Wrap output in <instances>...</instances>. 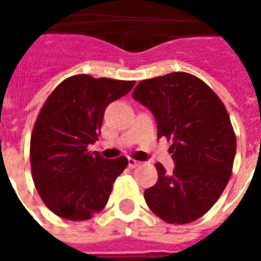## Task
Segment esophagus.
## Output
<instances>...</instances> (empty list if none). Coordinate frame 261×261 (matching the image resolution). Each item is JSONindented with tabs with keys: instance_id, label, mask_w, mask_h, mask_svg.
Listing matches in <instances>:
<instances>
[{
	"instance_id": "esophagus-1",
	"label": "esophagus",
	"mask_w": 261,
	"mask_h": 261,
	"mask_svg": "<svg viewBox=\"0 0 261 261\" xmlns=\"http://www.w3.org/2000/svg\"><path fill=\"white\" fill-rule=\"evenodd\" d=\"M140 165H141L140 161H136V159H133V158L128 159V168H130V169H134V168L140 166Z\"/></svg>"
}]
</instances>
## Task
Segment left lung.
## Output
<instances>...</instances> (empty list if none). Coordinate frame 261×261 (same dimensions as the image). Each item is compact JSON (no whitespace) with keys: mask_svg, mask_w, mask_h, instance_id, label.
Returning a JSON list of instances; mask_svg holds the SVG:
<instances>
[{"mask_svg":"<svg viewBox=\"0 0 261 261\" xmlns=\"http://www.w3.org/2000/svg\"><path fill=\"white\" fill-rule=\"evenodd\" d=\"M133 97L152 112L158 138L172 141L173 173L156 164L158 181L144 197L155 215L169 224L196 221L217 202L229 181L236 137L217 93L200 78L170 72L141 81Z\"/></svg>","mask_w":261,"mask_h":261,"instance_id":"obj_1","label":"left lung"}]
</instances>
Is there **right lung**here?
Returning <instances> with one entry per match:
<instances>
[{"mask_svg": "<svg viewBox=\"0 0 261 261\" xmlns=\"http://www.w3.org/2000/svg\"><path fill=\"white\" fill-rule=\"evenodd\" d=\"M134 84L72 75L43 105L31 137L32 177L43 202L56 215L84 221L106 205L128 161L105 159L88 147L100 134L106 108Z\"/></svg>", "mask_w": 261, "mask_h": 261, "instance_id": "1", "label": "right lung"}]
</instances>
